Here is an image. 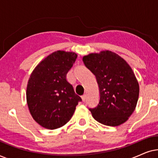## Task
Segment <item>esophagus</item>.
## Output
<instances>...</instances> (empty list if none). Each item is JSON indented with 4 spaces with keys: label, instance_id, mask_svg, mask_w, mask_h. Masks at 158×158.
Returning a JSON list of instances; mask_svg holds the SVG:
<instances>
[{
    "label": "esophagus",
    "instance_id": "obj_1",
    "mask_svg": "<svg viewBox=\"0 0 158 158\" xmlns=\"http://www.w3.org/2000/svg\"><path fill=\"white\" fill-rule=\"evenodd\" d=\"M85 99H86V96H85V95H83V96H82V100H83V102H85Z\"/></svg>",
    "mask_w": 158,
    "mask_h": 158
}]
</instances>
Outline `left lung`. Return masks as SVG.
<instances>
[{
  "instance_id": "left-lung-1",
  "label": "left lung",
  "mask_w": 158,
  "mask_h": 158,
  "mask_svg": "<svg viewBox=\"0 0 158 158\" xmlns=\"http://www.w3.org/2000/svg\"><path fill=\"white\" fill-rule=\"evenodd\" d=\"M83 63L96 76L100 98L89 108L97 122L116 127L128 119L135 111L139 88L132 70L125 60L111 51L84 56Z\"/></svg>"
}]
</instances>
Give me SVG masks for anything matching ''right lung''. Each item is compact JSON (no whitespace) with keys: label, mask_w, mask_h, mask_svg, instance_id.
<instances>
[{"label":"right lung","mask_w":158,"mask_h":158,"mask_svg":"<svg viewBox=\"0 0 158 158\" xmlns=\"http://www.w3.org/2000/svg\"><path fill=\"white\" fill-rule=\"evenodd\" d=\"M77 55L57 51L43 60L32 72L27 88L30 113L39 124L55 129L68 123L82 99L66 80Z\"/></svg>","instance_id":"add662e5"}]
</instances>
